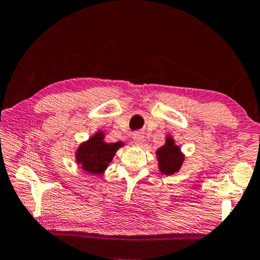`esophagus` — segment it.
Listing matches in <instances>:
<instances>
[{"label":"esophagus","mask_w":260,"mask_h":260,"mask_svg":"<svg viewBox=\"0 0 260 260\" xmlns=\"http://www.w3.org/2000/svg\"><path fill=\"white\" fill-rule=\"evenodd\" d=\"M133 142L135 144H138V146H141L144 142V135L142 133H140V132H138V133H135L133 135Z\"/></svg>","instance_id":"obj_1"}]
</instances>
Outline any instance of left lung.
<instances>
[{
	"mask_svg": "<svg viewBox=\"0 0 260 260\" xmlns=\"http://www.w3.org/2000/svg\"><path fill=\"white\" fill-rule=\"evenodd\" d=\"M156 153L159 171L166 175L177 173L184 159L180 148L175 146L174 140L171 136H167L166 143L158 149Z\"/></svg>",
	"mask_w": 260,
	"mask_h": 260,
	"instance_id": "1",
	"label": "left lung"
}]
</instances>
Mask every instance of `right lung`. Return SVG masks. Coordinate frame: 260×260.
Returning a JSON list of instances; mask_svg holds the SVG:
<instances>
[{"instance_id": "right-lung-1", "label": "right lung", "mask_w": 260, "mask_h": 260, "mask_svg": "<svg viewBox=\"0 0 260 260\" xmlns=\"http://www.w3.org/2000/svg\"><path fill=\"white\" fill-rule=\"evenodd\" d=\"M122 142H104V134L99 132L78 148L76 159L81 169L91 174L103 173Z\"/></svg>"}]
</instances>
